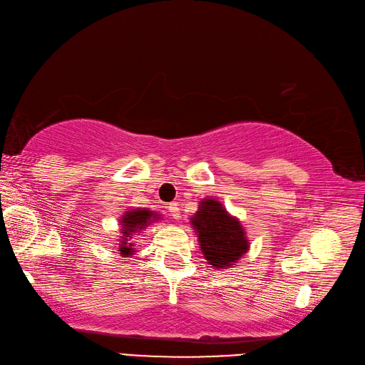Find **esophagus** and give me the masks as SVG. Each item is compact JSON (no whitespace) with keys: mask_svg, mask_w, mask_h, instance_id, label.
Listing matches in <instances>:
<instances>
[{"mask_svg":"<svg viewBox=\"0 0 365 365\" xmlns=\"http://www.w3.org/2000/svg\"><path fill=\"white\" fill-rule=\"evenodd\" d=\"M168 210H169V213H170V216H172L173 219H180V217H181V215H180V207H178V204H176V202H170V204L168 205Z\"/></svg>","mask_w":365,"mask_h":365,"instance_id":"esophagus-1","label":"esophagus"}]
</instances>
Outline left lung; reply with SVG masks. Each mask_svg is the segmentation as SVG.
<instances>
[{
	"label": "left lung",
	"instance_id": "8db88e82",
	"mask_svg": "<svg viewBox=\"0 0 365 365\" xmlns=\"http://www.w3.org/2000/svg\"><path fill=\"white\" fill-rule=\"evenodd\" d=\"M192 224L205 259L216 268L230 267L248 250L244 228L217 201H201Z\"/></svg>",
	"mask_w": 365,
	"mask_h": 365
}]
</instances>
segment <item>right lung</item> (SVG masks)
<instances>
[{
  "mask_svg": "<svg viewBox=\"0 0 365 365\" xmlns=\"http://www.w3.org/2000/svg\"><path fill=\"white\" fill-rule=\"evenodd\" d=\"M152 217H157L155 213L149 212V210H132V212H128L123 216V220H121V225H123V230L121 233L125 235V237H130L132 233H135L137 230L145 228L146 225H149V222H152ZM134 245L129 244V242L121 240V248H120V254L123 257L130 256L134 252Z\"/></svg>",
  "mask_w": 365,
  "mask_h": 365,
  "instance_id": "right-lung-1",
  "label": "right lung"
}]
</instances>
